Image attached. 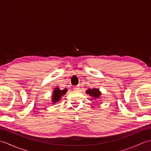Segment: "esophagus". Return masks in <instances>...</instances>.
<instances>
[{
    "label": "esophagus",
    "mask_w": 151,
    "mask_h": 151,
    "mask_svg": "<svg viewBox=\"0 0 151 151\" xmlns=\"http://www.w3.org/2000/svg\"><path fill=\"white\" fill-rule=\"evenodd\" d=\"M78 89H79V86H74V88H73V89L75 91H77V90H78Z\"/></svg>",
    "instance_id": "obj_1"
}]
</instances>
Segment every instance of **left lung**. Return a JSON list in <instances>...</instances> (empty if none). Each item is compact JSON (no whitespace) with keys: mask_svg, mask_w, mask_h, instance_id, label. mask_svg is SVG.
I'll return each mask as SVG.
<instances>
[{"mask_svg":"<svg viewBox=\"0 0 151 151\" xmlns=\"http://www.w3.org/2000/svg\"><path fill=\"white\" fill-rule=\"evenodd\" d=\"M87 93L89 94L90 96H91L92 97H93V99H99V96L101 95V92L99 91V89L97 88H94V89H89L87 91Z\"/></svg>","mask_w":151,"mask_h":151,"instance_id":"8db88e82","label":"left lung"}]
</instances>
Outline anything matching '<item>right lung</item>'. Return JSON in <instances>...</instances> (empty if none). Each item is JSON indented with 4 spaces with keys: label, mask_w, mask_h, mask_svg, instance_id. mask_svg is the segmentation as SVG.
<instances>
[{
    "label": "right lung",
    "mask_w": 151,
    "mask_h": 151,
    "mask_svg": "<svg viewBox=\"0 0 151 151\" xmlns=\"http://www.w3.org/2000/svg\"><path fill=\"white\" fill-rule=\"evenodd\" d=\"M67 91V89H63V90H61L59 89L58 88H55L53 91V95H52V102H56L60 100V98L62 96H63L64 94H65Z\"/></svg>",
    "instance_id": "1"
}]
</instances>
